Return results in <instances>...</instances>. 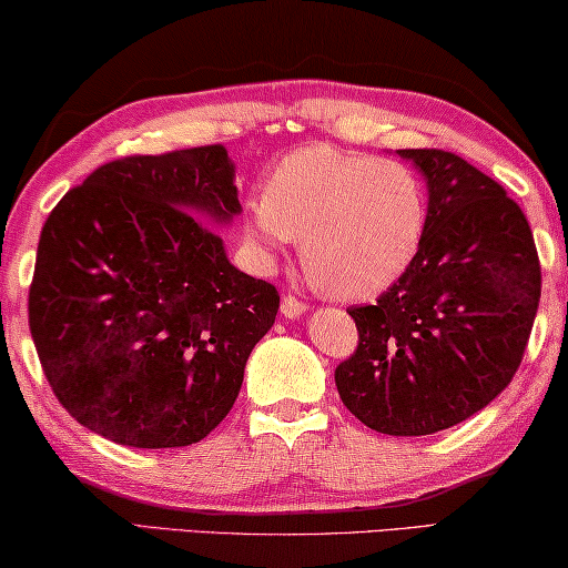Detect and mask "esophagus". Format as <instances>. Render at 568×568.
Segmentation results:
<instances>
[{"mask_svg": "<svg viewBox=\"0 0 568 568\" xmlns=\"http://www.w3.org/2000/svg\"><path fill=\"white\" fill-rule=\"evenodd\" d=\"M306 303H303L301 298H295V295H283V303H281V313L285 318H298V316H303V313H306Z\"/></svg>", "mask_w": 568, "mask_h": 568, "instance_id": "1", "label": "esophagus"}]
</instances>
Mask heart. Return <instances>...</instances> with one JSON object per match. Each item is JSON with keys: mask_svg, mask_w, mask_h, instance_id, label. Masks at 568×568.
I'll list each match as a JSON object with an SVG mask.
<instances>
[{"mask_svg": "<svg viewBox=\"0 0 568 568\" xmlns=\"http://www.w3.org/2000/svg\"><path fill=\"white\" fill-rule=\"evenodd\" d=\"M428 226V193L400 160L303 145L277 160L265 196L244 209V234L262 255L303 240L311 281L367 298L408 273Z\"/></svg>", "mask_w": 568, "mask_h": 568, "instance_id": "b5f03b06", "label": "heart"}]
</instances>
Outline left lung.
Listing matches in <instances>:
<instances>
[{"instance_id":"1","label":"left lung","mask_w":568,"mask_h":568,"mask_svg":"<svg viewBox=\"0 0 568 568\" xmlns=\"http://www.w3.org/2000/svg\"><path fill=\"white\" fill-rule=\"evenodd\" d=\"M428 181V226L408 273L354 306L357 349L334 369L354 418L428 436L500 395L526 354L540 262L526 214L500 183L438 148L397 150Z\"/></svg>"}]
</instances>
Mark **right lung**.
<instances>
[{"label": "right lung", "mask_w": 568, "mask_h": 568, "mask_svg": "<svg viewBox=\"0 0 568 568\" xmlns=\"http://www.w3.org/2000/svg\"><path fill=\"white\" fill-rule=\"evenodd\" d=\"M232 171L224 145L126 155L73 185L42 226L32 342L58 403L109 442H201L275 324V285L230 265L202 222L242 209Z\"/></svg>", "instance_id": "1"}]
</instances>
